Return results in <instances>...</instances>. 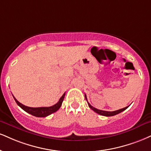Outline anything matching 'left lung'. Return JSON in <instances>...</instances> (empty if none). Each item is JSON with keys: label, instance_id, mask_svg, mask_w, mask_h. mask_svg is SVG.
<instances>
[{"label": "left lung", "instance_id": "1", "mask_svg": "<svg viewBox=\"0 0 151 151\" xmlns=\"http://www.w3.org/2000/svg\"><path fill=\"white\" fill-rule=\"evenodd\" d=\"M85 99H86V100L87 101V99H86V94H85ZM87 103H88V106H89V108L91 109V110H93L94 112H96V113L99 114V115H103V116H106V117H110V116H114L115 115H117V114L120 113V112H122V111H124V110H126L127 108H128L129 105L127 107H125V108H122V109H119V110H115V111H112V112H109V111H104V110H98V109H96L95 108H93L92 105H90V103L87 101Z\"/></svg>", "mask_w": 151, "mask_h": 151}]
</instances>
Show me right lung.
Here are the masks:
<instances>
[{"label":"right lung","mask_w":151,"mask_h":151,"mask_svg":"<svg viewBox=\"0 0 151 151\" xmlns=\"http://www.w3.org/2000/svg\"><path fill=\"white\" fill-rule=\"evenodd\" d=\"M65 96V93L62 96V97L60 99L59 101L52 106L50 107H41V108H31V107L26 106V105H24L22 104L17 101L15 98L14 97V101L17 103V104L19 105L20 108L22 109V110H24L25 112H28V113L31 114V115L35 116V117H47V116L50 115V114L53 113V112H55L57 110H59V108H60L62 103H63V100H64Z\"/></svg>","instance_id":"obj_1"}]
</instances>
